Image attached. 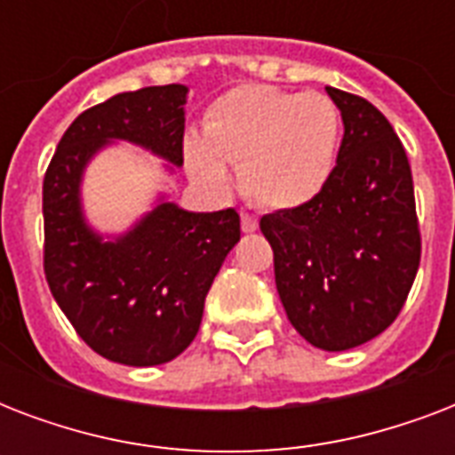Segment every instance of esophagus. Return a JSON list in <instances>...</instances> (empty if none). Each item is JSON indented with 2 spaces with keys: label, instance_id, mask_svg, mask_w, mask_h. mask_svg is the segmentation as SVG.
Wrapping results in <instances>:
<instances>
[{
  "label": "esophagus",
  "instance_id": "1",
  "mask_svg": "<svg viewBox=\"0 0 455 455\" xmlns=\"http://www.w3.org/2000/svg\"><path fill=\"white\" fill-rule=\"evenodd\" d=\"M257 217L255 214H250V212H241V228L245 231V234H252V231H257Z\"/></svg>",
  "mask_w": 455,
  "mask_h": 455
}]
</instances>
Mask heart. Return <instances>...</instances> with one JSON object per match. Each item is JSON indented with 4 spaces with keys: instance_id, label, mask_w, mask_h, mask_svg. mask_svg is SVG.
Returning <instances> with one entry per match:
<instances>
[{
    "instance_id": "obj_1",
    "label": "heart",
    "mask_w": 455,
    "mask_h": 455,
    "mask_svg": "<svg viewBox=\"0 0 455 455\" xmlns=\"http://www.w3.org/2000/svg\"><path fill=\"white\" fill-rule=\"evenodd\" d=\"M338 106L321 92L243 84L207 110L203 141H186V164L203 188L224 193L238 167L243 193L269 210L302 207L323 191L338 157Z\"/></svg>"
}]
</instances>
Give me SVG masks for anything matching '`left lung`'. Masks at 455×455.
<instances>
[{"label": "left lung", "mask_w": 455, "mask_h": 455, "mask_svg": "<svg viewBox=\"0 0 455 455\" xmlns=\"http://www.w3.org/2000/svg\"><path fill=\"white\" fill-rule=\"evenodd\" d=\"M345 137L323 191L259 220L285 314L309 345L359 347L392 325L420 264L413 177L402 141L373 103L325 87Z\"/></svg>", "instance_id": "left-lung-1"}]
</instances>
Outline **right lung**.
I'll return each mask as SVG.
<instances>
[{"mask_svg":"<svg viewBox=\"0 0 455 455\" xmlns=\"http://www.w3.org/2000/svg\"><path fill=\"white\" fill-rule=\"evenodd\" d=\"M186 94L184 84L144 87L84 110L56 146L42 186L49 291L77 335L124 366L167 363L191 345L207 291L241 241L234 207L186 212L163 200L116 241L84 221L82 174L110 141L184 163Z\"/></svg>","mask_w":455,"mask_h":455,"instance_id":"obj_1","label":"right lung"}]
</instances>
